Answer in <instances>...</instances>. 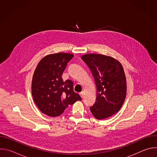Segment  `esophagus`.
Instances as JSON below:
<instances>
[{"label": "esophagus", "mask_w": 157, "mask_h": 157, "mask_svg": "<svg viewBox=\"0 0 157 157\" xmlns=\"http://www.w3.org/2000/svg\"><path fill=\"white\" fill-rule=\"evenodd\" d=\"M79 95H80L81 97L82 98L83 96H84V93H83V92H81V93H79Z\"/></svg>", "instance_id": "esophagus-1"}]
</instances>
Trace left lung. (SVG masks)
<instances>
[{"instance_id":"1","label":"left lung","mask_w":157,"mask_h":157,"mask_svg":"<svg viewBox=\"0 0 157 157\" xmlns=\"http://www.w3.org/2000/svg\"><path fill=\"white\" fill-rule=\"evenodd\" d=\"M91 70L97 87L94 105L90 107L97 119H104L120 110L127 93L126 78L122 64L114 58L100 54L82 55Z\"/></svg>"}]
</instances>
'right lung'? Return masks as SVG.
Returning <instances> with one entry per match:
<instances>
[{"label":"right lung","instance_id":"right-lung-1","mask_svg":"<svg viewBox=\"0 0 157 157\" xmlns=\"http://www.w3.org/2000/svg\"><path fill=\"white\" fill-rule=\"evenodd\" d=\"M73 56L64 53L47 55L41 59L35 70L32 94L41 113L48 116H59L69 105L81 100L73 90V82L70 79L63 81L61 76Z\"/></svg>","mask_w":157,"mask_h":157}]
</instances>
